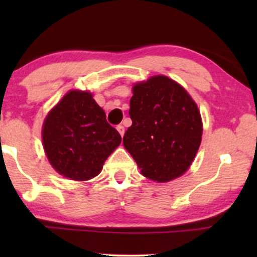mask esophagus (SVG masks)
I'll list each match as a JSON object with an SVG mask.
<instances>
[{
  "label": "esophagus",
  "instance_id": "obj_1",
  "mask_svg": "<svg viewBox=\"0 0 257 257\" xmlns=\"http://www.w3.org/2000/svg\"><path fill=\"white\" fill-rule=\"evenodd\" d=\"M117 131H118V133L120 134V137H123L124 135V126L123 125H117Z\"/></svg>",
  "mask_w": 257,
  "mask_h": 257
}]
</instances>
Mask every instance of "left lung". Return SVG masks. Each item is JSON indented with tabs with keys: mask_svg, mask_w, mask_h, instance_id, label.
<instances>
[{
	"mask_svg": "<svg viewBox=\"0 0 257 257\" xmlns=\"http://www.w3.org/2000/svg\"><path fill=\"white\" fill-rule=\"evenodd\" d=\"M132 125L123 145L141 174L157 182L181 176L192 164L202 141L196 102L167 76H153L133 87Z\"/></svg>",
	"mask_w": 257,
	"mask_h": 257,
	"instance_id": "8db88e82",
	"label": "left lung"
}]
</instances>
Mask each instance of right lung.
<instances>
[{
    "instance_id": "right-lung-1",
    "label": "right lung",
    "mask_w": 257,
    "mask_h": 257,
    "mask_svg": "<svg viewBox=\"0 0 257 257\" xmlns=\"http://www.w3.org/2000/svg\"><path fill=\"white\" fill-rule=\"evenodd\" d=\"M42 141L49 163L76 181L95 178L122 141L89 91L70 90L43 123Z\"/></svg>"
}]
</instances>
